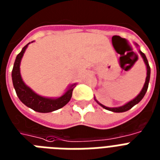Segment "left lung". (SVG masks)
<instances>
[{"instance_id": "left-lung-1", "label": "left lung", "mask_w": 160, "mask_h": 160, "mask_svg": "<svg viewBox=\"0 0 160 160\" xmlns=\"http://www.w3.org/2000/svg\"><path fill=\"white\" fill-rule=\"evenodd\" d=\"M140 55L142 56L143 59H144V61H145V64H146V68H147V76H146V79H145V85H144V87H143L142 90H141V92H140V94H139V95L135 98V99H133L132 101L129 102L128 103H126V105H124V106H122V107H113V108H110V107H105V106L101 104L100 102H98V101L95 99L96 102H98L99 105H101L103 108H105V109H107L108 110V111H111V112H126V111H128V110L131 109L135 105H136L137 103H139L140 101L142 100V98H144V96H145V93H146L147 89H148V86H149V78H150V67H149V62H148V60H147L146 56L145 55V53H142L141 51H140Z\"/></svg>"}]
</instances>
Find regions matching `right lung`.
Returning <instances> with one entry per match:
<instances>
[{"instance_id": "1", "label": "right lung", "mask_w": 160, "mask_h": 160, "mask_svg": "<svg viewBox=\"0 0 160 160\" xmlns=\"http://www.w3.org/2000/svg\"><path fill=\"white\" fill-rule=\"evenodd\" d=\"M29 44V43L26 44L22 48L21 52L17 55L15 58V63H14L13 69H12V74H11L12 82H13L14 88H15V92L17 94L18 98L25 106H27L28 107L31 108L35 112H41V113L51 112L62 108L69 102L72 98V91H73V88L76 87V84L74 83L71 85L68 90L62 97L56 98V99L43 98V97L37 95L36 93H34L23 82L20 72V61Z\"/></svg>"}]
</instances>
